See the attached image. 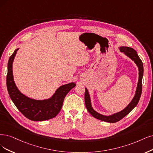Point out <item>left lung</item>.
Masks as SVG:
<instances>
[{
  "instance_id": "8db88e82",
  "label": "left lung",
  "mask_w": 153,
  "mask_h": 153,
  "mask_svg": "<svg viewBox=\"0 0 153 153\" xmlns=\"http://www.w3.org/2000/svg\"><path fill=\"white\" fill-rule=\"evenodd\" d=\"M120 51L121 52H123L126 55L132 59L137 66L138 67L139 69V79L137 86L136 88V91L133 99L130 102V103L125 108L122 110V111L115 113L114 114H112L111 115H103L102 114H100L97 111H96L91 106V98H90V96L89 92L88 91L87 88H86L85 94H84V100H85V104L86 108L89 113L91 114L93 117L97 118L98 120H102L106 122L110 123H115L118 121L120 120L123 117H125L127 115H128L130 112H131L135 106H137L139 101L140 100L141 93H142V80L143 77V72H144V67L143 64L142 60H140L139 56L137 53L136 51L134 49L131 47H120L119 48Z\"/></svg>"
}]
</instances>
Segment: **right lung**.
Masks as SVG:
<instances>
[{
  "instance_id": "1",
  "label": "right lung",
  "mask_w": 153,
  "mask_h": 153,
  "mask_svg": "<svg viewBox=\"0 0 153 153\" xmlns=\"http://www.w3.org/2000/svg\"><path fill=\"white\" fill-rule=\"evenodd\" d=\"M19 48L10 56L7 65V88L10 99L22 114L33 121H44L56 117L60 112L67 94L76 86L71 82L60 86L52 97L46 100H37L26 97L17 88L14 81L13 63Z\"/></svg>"
}]
</instances>
